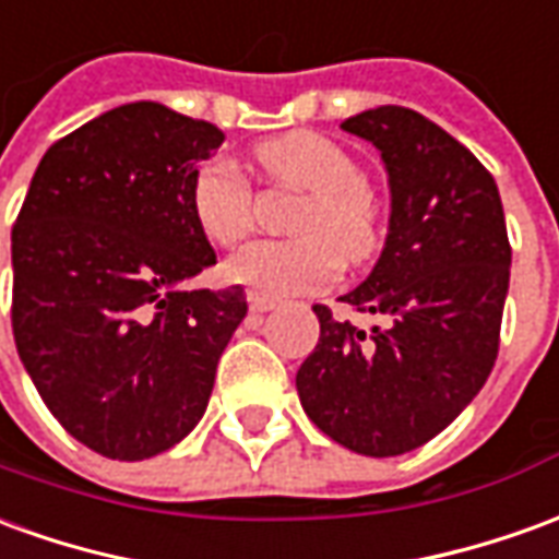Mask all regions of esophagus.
<instances>
[{"label":"esophagus","mask_w":559,"mask_h":559,"mask_svg":"<svg viewBox=\"0 0 559 559\" xmlns=\"http://www.w3.org/2000/svg\"><path fill=\"white\" fill-rule=\"evenodd\" d=\"M273 307H276V300L273 298H264V295H259V292H249V310L255 312V316H261V312H271Z\"/></svg>","instance_id":"obj_1"}]
</instances>
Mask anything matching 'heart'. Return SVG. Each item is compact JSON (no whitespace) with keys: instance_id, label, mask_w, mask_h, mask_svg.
<instances>
[{"instance_id":"heart-1","label":"heart","mask_w":559,"mask_h":559,"mask_svg":"<svg viewBox=\"0 0 559 559\" xmlns=\"http://www.w3.org/2000/svg\"><path fill=\"white\" fill-rule=\"evenodd\" d=\"M259 168L276 183L310 192L295 216L298 240H261L225 261V280L264 298L310 295L331 286L340 261L361 264L379 247V213L361 162L322 134L292 132L255 146ZM189 210L213 247H235L252 228V189L228 162L201 165Z\"/></svg>"}]
</instances>
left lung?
<instances>
[{"label": "left lung", "instance_id": "obj_1", "mask_svg": "<svg viewBox=\"0 0 559 559\" xmlns=\"http://www.w3.org/2000/svg\"><path fill=\"white\" fill-rule=\"evenodd\" d=\"M343 129L379 150L391 216L370 276L340 300L385 324L364 334L316 304L322 331L295 385L343 449L394 457L442 433L488 382L512 247L493 177L437 122L385 105Z\"/></svg>", "mask_w": 559, "mask_h": 559}]
</instances>
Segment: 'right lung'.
<instances>
[{
	"label": "right lung",
	"instance_id": "add662e5",
	"mask_svg": "<svg viewBox=\"0 0 559 559\" xmlns=\"http://www.w3.org/2000/svg\"><path fill=\"white\" fill-rule=\"evenodd\" d=\"M225 134L159 102L50 146L11 231V328L59 425L110 461L162 454L201 421L243 288H180L216 264L189 210Z\"/></svg>",
	"mask_w": 559,
	"mask_h": 559
}]
</instances>
